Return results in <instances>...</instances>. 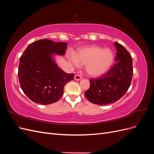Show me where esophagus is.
<instances>
[{"label":"esophagus","mask_w":154,"mask_h":154,"mask_svg":"<svg viewBox=\"0 0 154 154\" xmlns=\"http://www.w3.org/2000/svg\"><path fill=\"white\" fill-rule=\"evenodd\" d=\"M74 79H75V80H77V81H79V80H81L82 77L80 75H78V74H76V75L74 76Z\"/></svg>","instance_id":"1"}]
</instances>
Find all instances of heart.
I'll use <instances>...</instances> for the list:
<instances>
[{
    "label": "heart",
    "instance_id": "1",
    "mask_svg": "<svg viewBox=\"0 0 154 154\" xmlns=\"http://www.w3.org/2000/svg\"><path fill=\"white\" fill-rule=\"evenodd\" d=\"M67 58L76 67L80 64L85 65L88 75L98 76L105 73L111 67L114 55L110 49L91 45L78 49L76 54H69Z\"/></svg>",
    "mask_w": 154,
    "mask_h": 154
}]
</instances>
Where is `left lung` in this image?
<instances>
[{
	"label": "left lung",
	"instance_id": "left-lung-1",
	"mask_svg": "<svg viewBox=\"0 0 154 154\" xmlns=\"http://www.w3.org/2000/svg\"><path fill=\"white\" fill-rule=\"evenodd\" d=\"M116 63L101 77L90 80V87L85 95L88 101L99 105H106L119 100L130 85L133 75L132 59L123 46L115 42Z\"/></svg>",
	"mask_w": 154,
	"mask_h": 154
}]
</instances>
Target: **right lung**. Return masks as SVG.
I'll return each mask as SVG.
<instances>
[{"label": "right lung", "instance_id": "obj_1", "mask_svg": "<svg viewBox=\"0 0 154 154\" xmlns=\"http://www.w3.org/2000/svg\"><path fill=\"white\" fill-rule=\"evenodd\" d=\"M67 44L42 39L29 44L20 58L18 76L24 94L35 103L49 105L63 94L64 86L73 80L58 67L54 54L64 55Z\"/></svg>", "mask_w": 154, "mask_h": 154}]
</instances>
